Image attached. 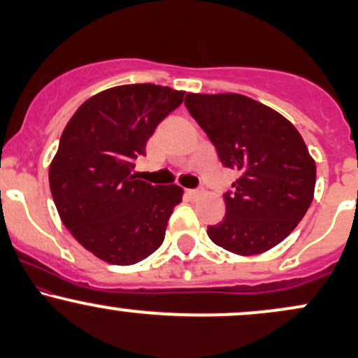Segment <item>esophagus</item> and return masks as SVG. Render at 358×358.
Listing matches in <instances>:
<instances>
[{
	"label": "esophagus",
	"mask_w": 358,
	"mask_h": 358,
	"mask_svg": "<svg viewBox=\"0 0 358 358\" xmlns=\"http://www.w3.org/2000/svg\"><path fill=\"white\" fill-rule=\"evenodd\" d=\"M200 193H202V192H200V190H192V188H188V190H187V195L190 196V199H196V196H199Z\"/></svg>",
	"instance_id": "esophagus-1"
}]
</instances>
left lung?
Instances as JSON below:
<instances>
[{
	"mask_svg": "<svg viewBox=\"0 0 358 358\" xmlns=\"http://www.w3.org/2000/svg\"><path fill=\"white\" fill-rule=\"evenodd\" d=\"M185 106L222 165L241 175L224 196V220L207 229L208 237L239 256L273 249L294 231L315 195V159L301 134L285 116L241 94L188 92Z\"/></svg>",
	"mask_w": 358,
	"mask_h": 358,
	"instance_id": "1",
	"label": "left lung"
}]
</instances>
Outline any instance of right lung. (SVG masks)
Instances as JSON below:
<instances>
[{
  "label": "right lung",
  "instance_id": "right-lung-1",
  "mask_svg": "<svg viewBox=\"0 0 358 358\" xmlns=\"http://www.w3.org/2000/svg\"><path fill=\"white\" fill-rule=\"evenodd\" d=\"M183 94L155 84L106 89L62 133L48 170L57 212L82 248L109 264H136L153 254L182 202V187L138 180L133 162Z\"/></svg>",
  "mask_w": 358,
  "mask_h": 358
}]
</instances>
